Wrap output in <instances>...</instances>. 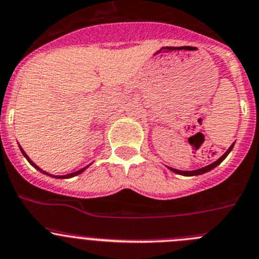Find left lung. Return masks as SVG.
<instances>
[{
    "label": "left lung",
    "mask_w": 259,
    "mask_h": 259,
    "mask_svg": "<svg viewBox=\"0 0 259 259\" xmlns=\"http://www.w3.org/2000/svg\"><path fill=\"white\" fill-rule=\"evenodd\" d=\"M233 147H234V144H231L230 148H229L228 151L225 152V153L222 154V156L220 157V158L217 159V161H214V162H213V163H211V165L206 166V167L198 168V170H193V171H181V170H176V168H171V167H168V168H170V170L172 171V172L179 174V175H184V176H195V175H202V174L208 172V171H211L212 168H214V167H216V166H219L220 163H221L222 161H224V159L226 158V157H228V154L230 153L231 149H233Z\"/></svg>",
    "instance_id": "1"
}]
</instances>
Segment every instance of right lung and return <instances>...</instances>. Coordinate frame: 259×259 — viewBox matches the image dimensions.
<instances>
[{
  "mask_svg": "<svg viewBox=\"0 0 259 259\" xmlns=\"http://www.w3.org/2000/svg\"><path fill=\"white\" fill-rule=\"evenodd\" d=\"M20 149H21V153H23V154H24V157H25V158H26V159H28V161H29V163H30V165H31V166H33V167H35V168H37V170H39V171H40V172L46 174V175H50V176H52V178H57V179H67V178H72V176H76V175H79V174H81V172H83V171H84V170H85V168H87V167H89V165H88V166H85V167H84V168H81V170H79V171H75V172H71V174H67V175H62V176H59V175H51V174L46 172V171H43V170H42V168H39V167H38V166H37V165H35V163H34V162H33V161H31V159H30V158H29V157H28V156H26V153H25V152H24V151H23V148H21V147H20Z\"/></svg>",
  "mask_w": 259,
  "mask_h": 259,
  "instance_id": "right-lung-1",
  "label": "right lung"
}]
</instances>
